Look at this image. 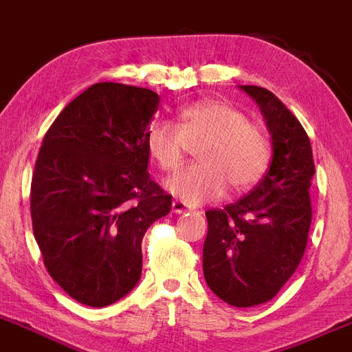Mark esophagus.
Wrapping results in <instances>:
<instances>
[{"instance_id": "34e87169", "label": "esophagus", "mask_w": 352, "mask_h": 352, "mask_svg": "<svg viewBox=\"0 0 352 352\" xmlns=\"http://www.w3.org/2000/svg\"><path fill=\"white\" fill-rule=\"evenodd\" d=\"M188 210H192V208H190L188 205L185 204V201L173 200V204H172V212L173 213H185V212H188Z\"/></svg>"}]
</instances>
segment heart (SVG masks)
I'll use <instances>...</instances> for the list:
<instances>
[{
  "label": "heart",
  "instance_id": "b5f03b06",
  "mask_svg": "<svg viewBox=\"0 0 352 352\" xmlns=\"http://www.w3.org/2000/svg\"><path fill=\"white\" fill-rule=\"evenodd\" d=\"M197 147L199 164L167 180V188L187 204L220 199L227 184L243 192L263 177L272 157L268 137L238 109L218 100L185 107L177 122L157 120L145 135L152 162L164 172L180 167L187 147Z\"/></svg>",
  "mask_w": 352,
  "mask_h": 352
}]
</instances>
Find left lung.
Listing matches in <instances>:
<instances>
[{
    "label": "left lung",
    "mask_w": 352,
    "mask_h": 352,
    "mask_svg": "<svg viewBox=\"0 0 352 352\" xmlns=\"http://www.w3.org/2000/svg\"><path fill=\"white\" fill-rule=\"evenodd\" d=\"M261 109L273 142L270 170L248 195L207 210L204 274L208 288L235 308L263 305L292 278L311 227L314 160L300 120L273 92L241 86Z\"/></svg>",
    "instance_id": "1"
}]
</instances>
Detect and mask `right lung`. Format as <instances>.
Masks as SVG:
<instances>
[{
	"instance_id": "right-lung-1",
	"label": "right lung",
	"mask_w": 352,
	"mask_h": 352,
	"mask_svg": "<svg viewBox=\"0 0 352 352\" xmlns=\"http://www.w3.org/2000/svg\"><path fill=\"white\" fill-rule=\"evenodd\" d=\"M151 89L92 84L47 129L31 180V220L47 273L71 298L104 308L142 274V238L170 212L148 177Z\"/></svg>"
}]
</instances>
